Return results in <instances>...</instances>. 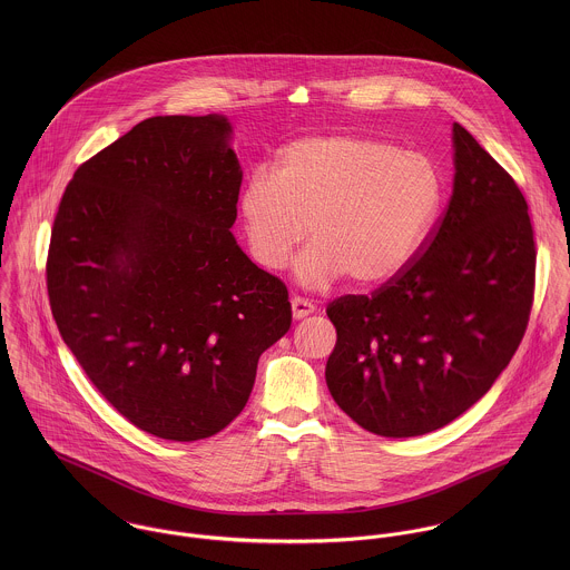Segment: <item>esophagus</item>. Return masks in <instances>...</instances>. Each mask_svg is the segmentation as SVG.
I'll use <instances>...</instances> for the list:
<instances>
[{"label":"esophagus","instance_id":"34e87169","mask_svg":"<svg viewBox=\"0 0 570 570\" xmlns=\"http://www.w3.org/2000/svg\"><path fill=\"white\" fill-rule=\"evenodd\" d=\"M314 312H316V305H314L312 301L301 298V296H294V298H292V314H294V318H296V321L307 318V316H309V314H314Z\"/></svg>","mask_w":570,"mask_h":570}]
</instances>
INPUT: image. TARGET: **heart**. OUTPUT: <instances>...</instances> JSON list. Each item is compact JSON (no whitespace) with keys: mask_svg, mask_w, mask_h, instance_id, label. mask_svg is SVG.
Here are the masks:
<instances>
[{"mask_svg":"<svg viewBox=\"0 0 570 570\" xmlns=\"http://www.w3.org/2000/svg\"><path fill=\"white\" fill-rule=\"evenodd\" d=\"M443 204V175L419 151L351 134L287 145L276 175L254 168L242 193V219L254 261L283 269L312 233L298 281L326 287L344 276L357 287L397 278L430 235Z\"/></svg>","mask_w":570,"mask_h":570,"instance_id":"b5f03b06","label":"heart"}]
</instances>
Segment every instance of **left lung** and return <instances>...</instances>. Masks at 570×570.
Returning <instances> with one entry per match:
<instances>
[{"label": "left lung", "mask_w": 570, "mask_h": 570, "mask_svg": "<svg viewBox=\"0 0 570 570\" xmlns=\"http://www.w3.org/2000/svg\"><path fill=\"white\" fill-rule=\"evenodd\" d=\"M454 190L406 269L326 305V386L357 425L419 436L474 406L529 325L535 242L513 177L454 122Z\"/></svg>", "instance_id": "left-lung-1"}]
</instances>
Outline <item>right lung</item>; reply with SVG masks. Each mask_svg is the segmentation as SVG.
I'll return each instance as SVG.
<instances>
[{"label": "right lung", "instance_id": "right-lung-1", "mask_svg": "<svg viewBox=\"0 0 570 570\" xmlns=\"http://www.w3.org/2000/svg\"><path fill=\"white\" fill-rule=\"evenodd\" d=\"M224 116H154L82 163L46 261L50 309L98 393L168 441L222 432L292 325L285 283L230 228L242 166Z\"/></svg>", "mask_w": 570, "mask_h": 570}]
</instances>
